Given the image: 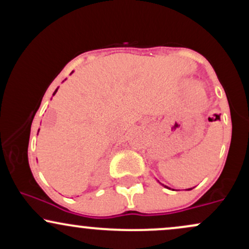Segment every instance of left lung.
<instances>
[{"mask_svg": "<svg viewBox=\"0 0 249 249\" xmlns=\"http://www.w3.org/2000/svg\"><path fill=\"white\" fill-rule=\"evenodd\" d=\"M165 187H167V186H165ZM168 188V187H167ZM188 190H192V188H188Z\"/></svg>", "mask_w": 249, "mask_h": 249, "instance_id": "left-lung-1", "label": "left lung"}]
</instances>
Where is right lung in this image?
Here are the masks:
<instances>
[{
  "label": "right lung",
  "instance_id": "add662e5",
  "mask_svg": "<svg viewBox=\"0 0 249 249\" xmlns=\"http://www.w3.org/2000/svg\"><path fill=\"white\" fill-rule=\"evenodd\" d=\"M57 90H58V89H56V91H55V92H53V95H55V93L57 92Z\"/></svg>",
  "mask_w": 249,
  "mask_h": 249
}]
</instances>
